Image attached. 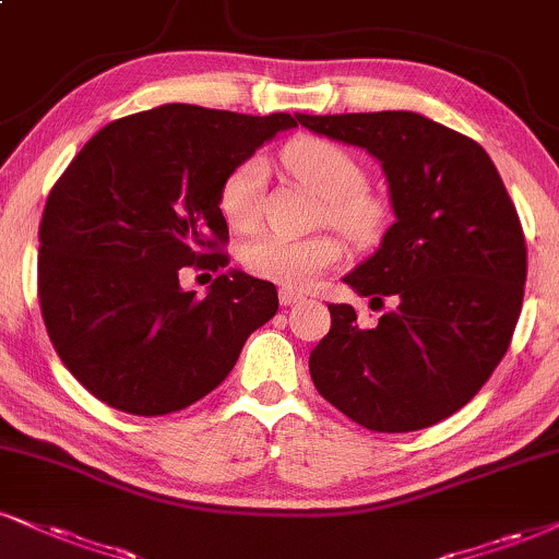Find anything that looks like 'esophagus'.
<instances>
[{
    "label": "esophagus",
    "instance_id": "34e87169",
    "mask_svg": "<svg viewBox=\"0 0 559 559\" xmlns=\"http://www.w3.org/2000/svg\"><path fill=\"white\" fill-rule=\"evenodd\" d=\"M298 300H302V295L290 290V287H282V290H280L282 306H293V302H298Z\"/></svg>",
    "mask_w": 559,
    "mask_h": 559
}]
</instances>
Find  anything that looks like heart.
Segmentation results:
<instances>
[{
  "label": "heart",
  "mask_w": 559,
  "mask_h": 559,
  "mask_svg": "<svg viewBox=\"0 0 559 559\" xmlns=\"http://www.w3.org/2000/svg\"><path fill=\"white\" fill-rule=\"evenodd\" d=\"M282 168L313 197L321 199V217L347 233L349 238L373 236L383 210L368 191H362V168L347 150L321 136H298L282 150ZM266 168L259 157L243 160L219 186V215L233 230H253L261 215V191ZM342 259V246L334 236L285 238L264 236L248 243L240 261L253 277L274 285L302 290Z\"/></svg>",
  "instance_id": "1"
}]
</instances>
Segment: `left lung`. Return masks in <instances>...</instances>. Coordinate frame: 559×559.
Instances as JSON below:
<instances>
[{
    "mask_svg": "<svg viewBox=\"0 0 559 559\" xmlns=\"http://www.w3.org/2000/svg\"><path fill=\"white\" fill-rule=\"evenodd\" d=\"M300 127L381 163L394 223L342 282L370 306H329L332 329L311 353L316 391L357 425L409 432L451 417L477 394L519 321L526 240L490 155L415 111L295 114Z\"/></svg>",
    "mask_w": 559,
    "mask_h": 559,
    "instance_id": "1",
    "label": "left lung"
}]
</instances>
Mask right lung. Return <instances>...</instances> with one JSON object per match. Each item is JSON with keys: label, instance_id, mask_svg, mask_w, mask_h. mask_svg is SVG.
<instances>
[{"label": "right lung", "instance_id": "obj_1", "mask_svg": "<svg viewBox=\"0 0 559 559\" xmlns=\"http://www.w3.org/2000/svg\"><path fill=\"white\" fill-rule=\"evenodd\" d=\"M290 114L165 103L103 127L69 163L40 219V313L67 370L129 415L186 409L225 381L277 287L230 272L202 300L181 266H225L219 186Z\"/></svg>", "mask_w": 559, "mask_h": 559}]
</instances>
